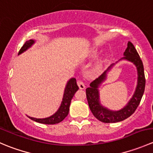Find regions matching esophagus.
Returning a JSON list of instances; mask_svg holds the SVG:
<instances>
[{
  "mask_svg": "<svg viewBox=\"0 0 153 153\" xmlns=\"http://www.w3.org/2000/svg\"><path fill=\"white\" fill-rule=\"evenodd\" d=\"M78 86H79V88L81 89H84V88H85V85H84V82L81 81H78Z\"/></svg>",
  "mask_w": 153,
  "mask_h": 153,
  "instance_id": "esophagus-1",
  "label": "esophagus"
}]
</instances>
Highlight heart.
<instances>
[{"label": "heart", "instance_id": "heart-1", "mask_svg": "<svg viewBox=\"0 0 153 153\" xmlns=\"http://www.w3.org/2000/svg\"><path fill=\"white\" fill-rule=\"evenodd\" d=\"M99 52H100L99 49H98V48H93V49H92L90 50V52H89V57L92 58H96V57L98 55V54H99ZM102 65H103V61H100L99 62L96 64L95 68H96V69H98V70H100V69L102 68Z\"/></svg>", "mask_w": 153, "mask_h": 153}]
</instances>
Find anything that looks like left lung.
Here are the masks:
<instances>
[{"label":"left lung","mask_w":153,"mask_h":153,"mask_svg":"<svg viewBox=\"0 0 153 153\" xmlns=\"http://www.w3.org/2000/svg\"><path fill=\"white\" fill-rule=\"evenodd\" d=\"M124 56L118 61L125 59L133 63L137 67L138 78L137 87L132 98L122 109L119 111H112L108 109L101 104L100 100V86L105 80L108 73L111 70L115 64H111L105 72L95 81H92L89 84V87L86 88V98H87L89 109L94 116L101 122L116 123L124 121L126 118H129L134 113L135 109L139 105L140 101L143 95L146 81H145L143 63L135 47L130 41L128 42L127 47L124 52ZM118 62L117 61L115 63Z\"/></svg>","instance_id":"obj_1"}]
</instances>
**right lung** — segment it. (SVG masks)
I'll return each instance as SVG.
<instances>
[{
	"label": "right lung",
	"mask_w": 153,
	"mask_h": 153,
	"mask_svg": "<svg viewBox=\"0 0 153 153\" xmlns=\"http://www.w3.org/2000/svg\"><path fill=\"white\" fill-rule=\"evenodd\" d=\"M35 40L30 39L29 41H26L25 44H24L21 49H20L19 52H18V55H21L23 52H26L27 49H29L30 47H32V46L33 44H35ZM78 85H77L76 83V79L75 78H72L67 81V85L65 86V89H64V95H63L62 101H61V106H59L58 110L52 115L51 116L47 117V118H33V117L27 116L29 117L30 119H32V121H36L38 123H41V124H58V123L61 122L67 116V115L69 114V106H70L71 101H72V98H73L74 95H75V92L78 91Z\"/></svg>",
	"instance_id": "add662e5"
}]
</instances>
